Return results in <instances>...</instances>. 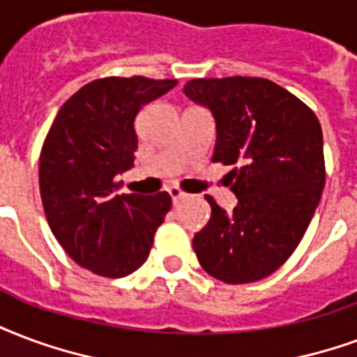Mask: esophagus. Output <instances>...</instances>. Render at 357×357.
Listing matches in <instances>:
<instances>
[{
	"instance_id": "1",
	"label": "esophagus",
	"mask_w": 357,
	"mask_h": 357,
	"mask_svg": "<svg viewBox=\"0 0 357 357\" xmlns=\"http://www.w3.org/2000/svg\"><path fill=\"white\" fill-rule=\"evenodd\" d=\"M168 192H170V197H172V200H174V204H176L178 200H181L183 197H185V192L181 191L179 187H170V189H168Z\"/></svg>"
}]
</instances>
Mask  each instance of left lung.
Returning a JSON list of instances; mask_svg holds the SVG:
<instances>
[{"label": "left lung", "instance_id": "1", "mask_svg": "<svg viewBox=\"0 0 357 357\" xmlns=\"http://www.w3.org/2000/svg\"><path fill=\"white\" fill-rule=\"evenodd\" d=\"M183 92L215 119L213 162L234 166L227 185L238 199L225 212L206 195L212 218L192 238L206 273L248 284L278 271L305 236L326 185L318 117L263 77L191 79Z\"/></svg>", "mask_w": 357, "mask_h": 357}]
</instances>
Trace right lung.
I'll return each instance as SVG.
<instances>
[{
    "mask_svg": "<svg viewBox=\"0 0 357 357\" xmlns=\"http://www.w3.org/2000/svg\"><path fill=\"white\" fill-rule=\"evenodd\" d=\"M176 79L104 77L81 86L58 112L39 157V192L52 234L77 265L123 278L144 265L170 212L166 191L119 195L132 168L142 105L174 89Z\"/></svg>",
    "mask_w": 357,
    "mask_h": 357,
    "instance_id": "add662e5",
    "label": "right lung"
}]
</instances>
